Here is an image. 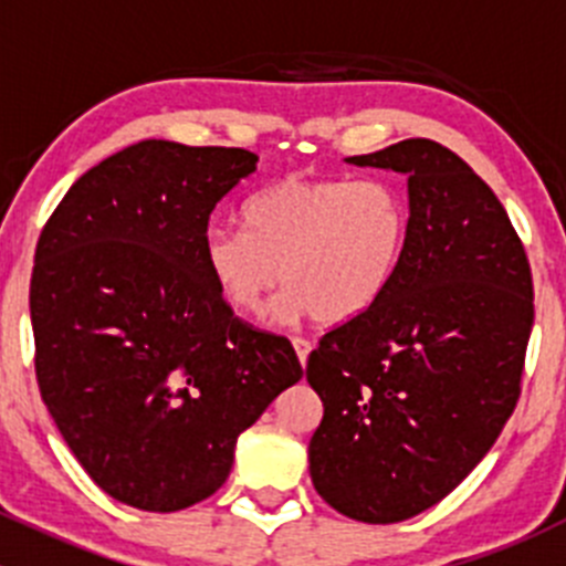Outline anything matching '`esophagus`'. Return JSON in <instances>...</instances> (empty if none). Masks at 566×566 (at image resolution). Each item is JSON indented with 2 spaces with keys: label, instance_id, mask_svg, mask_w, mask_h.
Segmentation results:
<instances>
[{
  "label": "esophagus",
  "instance_id": "esophagus-1",
  "mask_svg": "<svg viewBox=\"0 0 566 566\" xmlns=\"http://www.w3.org/2000/svg\"><path fill=\"white\" fill-rule=\"evenodd\" d=\"M293 347H295V356H298V361L306 367V358H310L312 342L304 339V336H293Z\"/></svg>",
  "mask_w": 566,
  "mask_h": 566
}]
</instances>
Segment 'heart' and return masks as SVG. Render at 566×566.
Returning <instances> with one entry per match:
<instances>
[{
	"instance_id": "heart-1",
	"label": "heart",
	"mask_w": 566,
	"mask_h": 566,
	"mask_svg": "<svg viewBox=\"0 0 566 566\" xmlns=\"http://www.w3.org/2000/svg\"><path fill=\"white\" fill-rule=\"evenodd\" d=\"M243 224L202 232L205 273L232 310L262 315L284 276L279 323L306 315L345 323L391 287L410 210L386 177H284L249 199Z\"/></svg>"
}]
</instances>
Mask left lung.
<instances>
[{
	"label": "left lung",
	"instance_id": "1",
	"mask_svg": "<svg viewBox=\"0 0 566 566\" xmlns=\"http://www.w3.org/2000/svg\"><path fill=\"white\" fill-rule=\"evenodd\" d=\"M345 161L408 177L410 227L384 298L310 353V473L342 515L399 523L447 499L504 430L534 284L504 205L449 147L405 139Z\"/></svg>",
	"mask_w": 566,
	"mask_h": 566
}]
</instances>
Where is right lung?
Returning a JSON list of instances; mask_svg holds the SVG:
<instances>
[{"mask_svg": "<svg viewBox=\"0 0 566 566\" xmlns=\"http://www.w3.org/2000/svg\"><path fill=\"white\" fill-rule=\"evenodd\" d=\"M256 161L145 139L78 177L40 232V397L93 482L136 510L213 495L238 436L304 375L293 345L232 315L202 265L210 213Z\"/></svg>", "mask_w": 566, "mask_h": 566, "instance_id": "1", "label": "right lung"}]
</instances>
